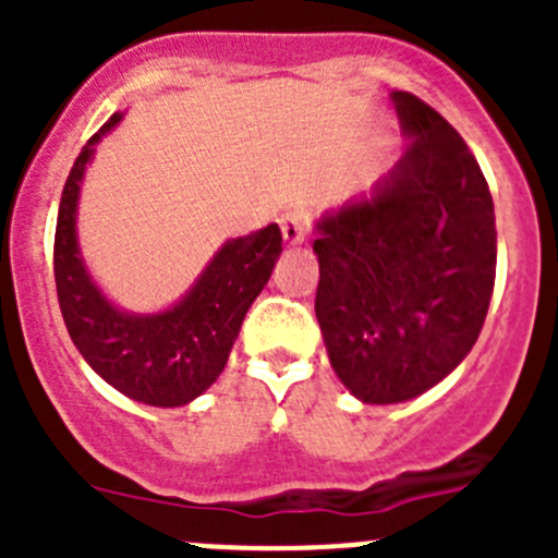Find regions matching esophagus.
Returning <instances> with one entry per match:
<instances>
[{"label":"esophagus","mask_w":558,"mask_h":558,"mask_svg":"<svg viewBox=\"0 0 558 558\" xmlns=\"http://www.w3.org/2000/svg\"><path fill=\"white\" fill-rule=\"evenodd\" d=\"M280 234H283L286 245H300L302 240H305V232H307V221L302 213H286V216H280Z\"/></svg>","instance_id":"34e87169"}]
</instances>
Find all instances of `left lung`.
<instances>
[{
	"label": "left lung",
	"instance_id": "8db88e82",
	"mask_svg": "<svg viewBox=\"0 0 558 558\" xmlns=\"http://www.w3.org/2000/svg\"><path fill=\"white\" fill-rule=\"evenodd\" d=\"M408 150L315 221V318L340 384L364 404L429 391L475 345L497 272L488 183L459 132L391 92Z\"/></svg>",
	"mask_w": 558,
	"mask_h": 558
}]
</instances>
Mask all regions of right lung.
Here are the masks:
<instances>
[{
    "mask_svg": "<svg viewBox=\"0 0 558 558\" xmlns=\"http://www.w3.org/2000/svg\"><path fill=\"white\" fill-rule=\"evenodd\" d=\"M123 112L83 145L61 191L53 275L61 315L88 367L123 397L154 408L194 402L218 380L247 307L267 286L280 251L278 223L227 240L178 302L156 313H129L107 300L77 240V202L88 165Z\"/></svg>",
    "mask_w": 558,
    "mask_h": 558,
    "instance_id": "add662e5",
    "label": "right lung"
}]
</instances>
